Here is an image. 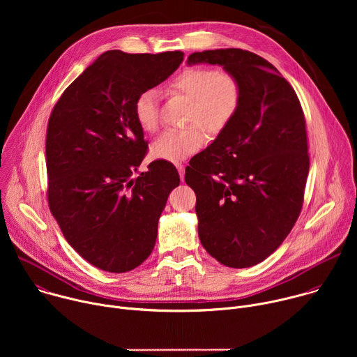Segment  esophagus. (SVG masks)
<instances>
[{
  "instance_id": "34e87169",
  "label": "esophagus",
  "mask_w": 357,
  "mask_h": 357,
  "mask_svg": "<svg viewBox=\"0 0 357 357\" xmlns=\"http://www.w3.org/2000/svg\"><path fill=\"white\" fill-rule=\"evenodd\" d=\"M176 168H178V172H179L181 181L183 182V179H185V165H182V164H176Z\"/></svg>"
}]
</instances>
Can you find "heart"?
Instances as JSON below:
<instances>
[{"label":"heart","mask_w":357,"mask_h":357,"mask_svg":"<svg viewBox=\"0 0 357 357\" xmlns=\"http://www.w3.org/2000/svg\"><path fill=\"white\" fill-rule=\"evenodd\" d=\"M168 96L189 98L183 130L162 132L151 145L157 160L182 162L205 144V130L211 135L223 132L236 119L243 101L238 77L229 70L211 66H190L172 77ZM134 117L144 132L152 134L160 127V94L154 89L142 90L134 101Z\"/></svg>","instance_id":"obj_1"}]
</instances>
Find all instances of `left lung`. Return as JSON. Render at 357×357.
Returning <instances> with one entry per match:
<instances>
[{
	"label": "left lung",
	"instance_id": "obj_1",
	"mask_svg": "<svg viewBox=\"0 0 357 357\" xmlns=\"http://www.w3.org/2000/svg\"><path fill=\"white\" fill-rule=\"evenodd\" d=\"M243 87L241 107L211 146L190 160L202 245L231 268L256 266L292 230L310 172L305 116L292 86L264 58L229 47L195 52Z\"/></svg>",
	"mask_w": 357,
	"mask_h": 357
}]
</instances>
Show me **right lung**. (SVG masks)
Returning a JSON list of instances; mask_svg holds the SVG:
<instances>
[{"label":"right lung","instance_id":"1","mask_svg":"<svg viewBox=\"0 0 357 357\" xmlns=\"http://www.w3.org/2000/svg\"><path fill=\"white\" fill-rule=\"evenodd\" d=\"M183 54L100 55L63 91L46 130L47 202L65 238L91 266L127 273L154 250L176 168L154 161L134 178L148 144L135 97L168 79Z\"/></svg>","mask_w":357,"mask_h":357}]
</instances>
